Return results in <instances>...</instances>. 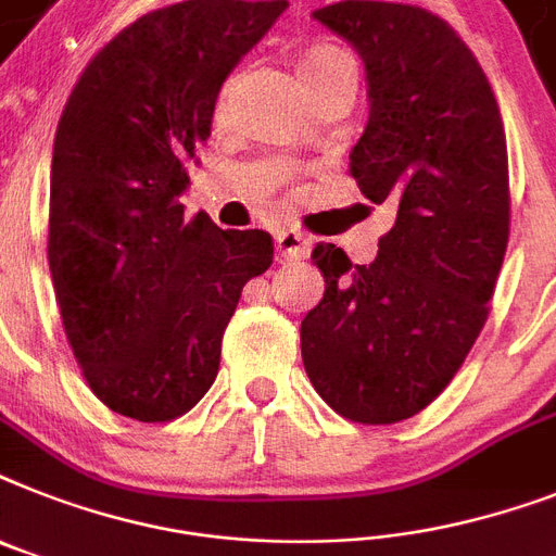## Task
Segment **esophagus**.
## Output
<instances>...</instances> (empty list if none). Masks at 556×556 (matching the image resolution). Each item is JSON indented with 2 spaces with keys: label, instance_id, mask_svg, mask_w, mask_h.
I'll return each mask as SVG.
<instances>
[{
  "label": "esophagus",
  "instance_id": "obj_1",
  "mask_svg": "<svg viewBox=\"0 0 556 556\" xmlns=\"http://www.w3.org/2000/svg\"><path fill=\"white\" fill-rule=\"evenodd\" d=\"M274 242H277V251L282 260H305L311 251L308 237L300 231H293V228H282V231H277Z\"/></svg>",
  "mask_w": 556,
  "mask_h": 556
}]
</instances>
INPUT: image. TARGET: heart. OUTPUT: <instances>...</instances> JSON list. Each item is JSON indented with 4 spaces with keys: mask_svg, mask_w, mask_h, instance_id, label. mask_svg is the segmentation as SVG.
<instances>
[{
    "mask_svg": "<svg viewBox=\"0 0 556 556\" xmlns=\"http://www.w3.org/2000/svg\"><path fill=\"white\" fill-rule=\"evenodd\" d=\"M300 74L305 88H317V85L328 83L333 76L340 74H356L354 71V59L349 56L340 48H331V45H317V48H311L300 62Z\"/></svg>",
    "mask_w": 556,
    "mask_h": 556,
    "instance_id": "1",
    "label": "heart"
}]
</instances>
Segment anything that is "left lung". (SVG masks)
I'll use <instances>...</instances> for the list:
<instances>
[{"label":"left lung","instance_id":"left-lung-1","mask_svg":"<svg viewBox=\"0 0 556 556\" xmlns=\"http://www.w3.org/2000/svg\"><path fill=\"white\" fill-rule=\"evenodd\" d=\"M359 53L368 125L351 174L396 223L368 265L317 242L325 293L302 363L337 414L388 426L448 386L480 337L508 245V153L497 99L468 45L417 4L345 0L311 13Z\"/></svg>","mask_w":556,"mask_h":556}]
</instances>
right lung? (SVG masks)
Here are the masks:
<instances>
[{
	"label": "right lung",
	"instance_id": "obj_1",
	"mask_svg": "<svg viewBox=\"0 0 556 556\" xmlns=\"http://www.w3.org/2000/svg\"><path fill=\"white\" fill-rule=\"evenodd\" d=\"M288 0H188L139 16L90 59L51 162L48 265L90 391L139 422L200 403L265 231L185 223L182 193L219 88Z\"/></svg>",
	"mask_w": 556,
	"mask_h": 556
}]
</instances>
